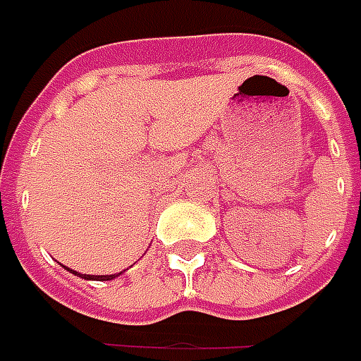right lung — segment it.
<instances>
[{"label":"right lung","mask_w":361,"mask_h":361,"mask_svg":"<svg viewBox=\"0 0 361 361\" xmlns=\"http://www.w3.org/2000/svg\"><path fill=\"white\" fill-rule=\"evenodd\" d=\"M66 269H69V267H66ZM71 274H75V276H80V278H83V280H114V278H118V274H111V276H87V274H78V271H73V269H69Z\"/></svg>","instance_id":"right-lung-1"}]
</instances>
